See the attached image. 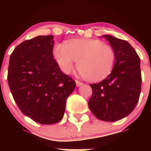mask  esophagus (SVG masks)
Instances as JSON below:
<instances>
[{"label":"esophagus","instance_id":"34e87169","mask_svg":"<svg viewBox=\"0 0 151 151\" xmlns=\"http://www.w3.org/2000/svg\"><path fill=\"white\" fill-rule=\"evenodd\" d=\"M76 85L78 86V87H79V86H81V85H83V82H80V81H78V80H76Z\"/></svg>","mask_w":151,"mask_h":151}]
</instances>
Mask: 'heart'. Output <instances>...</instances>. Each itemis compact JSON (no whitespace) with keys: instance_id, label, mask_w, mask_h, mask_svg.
Here are the masks:
<instances>
[{"instance_id":"b5f03b06","label":"heart","mask_w":151,"mask_h":151,"mask_svg":"<svg viewBox=\"0 0 151 151\" xmlns=\"http://www.w3.org/2000/svg\"><path fill=\"white\" fill-rule=\"evenodd\" d=\"M54 57L60 68L69 74L78 61V68L90 81H99L111 73L115 63V54L111 47L97 39H73L57 44Z\"/></svg>"}]
</instances>
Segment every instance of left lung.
Segmentation results:
<instances>
[{"mask_svg":"<svg viewBox=\"0 0 151 151\" xmlns=\"http://www.w3.org/2000/svg\"><path fill=\"white\" fill-rule=\"evenodd\" d=\"M102 37L113 47L115 63L105 79L90 85L93 93L88 106L97 119L114 122L127 116L138 104L141 88V61L128 41L109 35Z\"/></svg>","mask_w":151,"mask_h":151,"instance_id":"left-lung-1","label":"left lung"}]
</instances>
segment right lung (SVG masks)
Listing matches in <instances>:
<instances>
[{"label": "right lung", "mask_w": 151, "mask_h": 151, "mask_svg": "<svg viewBox=\"0 0 151 151\" xmlns=\"http://www.w3.org/2000/svg\"><path fill=\"white\" fill-rule=\"evenodd\" d=\"M54 36L39 35L17 46L10 57L7 80L24 115L43 125L63 119L76 82L54 59Z\"/></svg>", "instance_id": "right-lung-1"}]
</instances>
